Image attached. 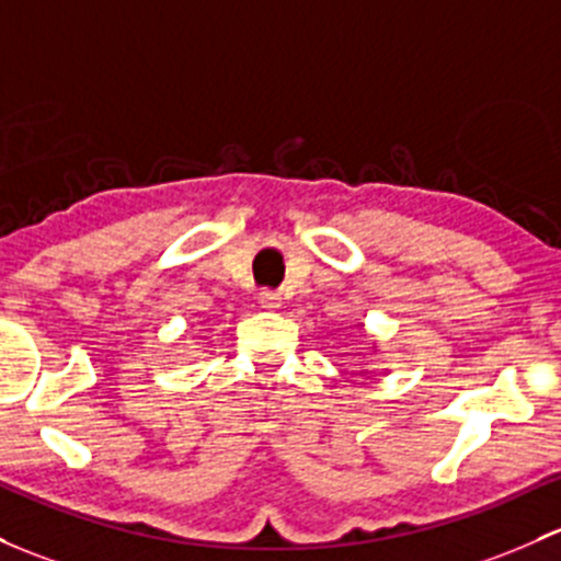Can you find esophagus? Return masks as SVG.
I'll list each match as a JSON object with an SVG mask.
<instances>
[{
    "label": "esophagus",
    "instance_id": "34e87169",
    "mask_svg": "<svg viewBox=\"0 0 561 561\" xmlns=\"http://www.w3.org/2000/svg\"><path fill=\"white\" fill-rule=\"evenodd\" d=\"M257 300H261V306L265 311H276L282 306V296H279V293H274V290H263L261 298H257Z\"/></svg>",
    "mask_w": 561,
    "mask_h": 561
}]
</instances>
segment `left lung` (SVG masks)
Returning a JSON list of instances; mask_svg holds the SVG:
<instances>
[{"instance_id": "left-lung-1", "label": "left lung", "mask_w": 561, "mask_h": 561, "mask_svg": "<svg viewBox=\"0 0 561 561\" xmlns=\"http://www.w3.org/2000/svg\"><path fill=\"white\" fill-rule=\"evenodd\" d=\"M359 374H363V370H359Z\"/></svg>"}]
</instances>
